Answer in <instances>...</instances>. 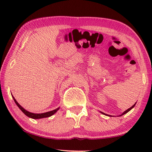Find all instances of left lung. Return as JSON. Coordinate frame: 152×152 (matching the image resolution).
<instances>
[{
  "label": "left lung",
  "instance_id": "obj_1",
  "mask_svg": "<svg viewBox=\"0 0 152 152\" xmlns=\"http://www.w3.org/2000/svg\"><path fill=\"white\" fill-rule=\"evenodd\" d=\"M135 104H136V103H135ZM135 104H133V106H132V107H131V108H129V109H128L127 110H125V111L124 113H123V114H122L121 115H124V114H126V113H128L129 111V110H130L131 109H133V108L135 107ZM102 113V114H103V115H107V114H105V113ZM121 115H120V116H121Z\"/></svg>",
  "mask_w": 152,
  "mask_h": 152
}]
</instances>
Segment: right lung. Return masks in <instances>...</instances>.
<instances>
[{
    "instance_id": "add662e5",
    "label": "right lung",
    "mask_w": 152,
    "mask_h": 152,
    "mask_svg": "<svg viewBox=\"0 0 152 152\" xmlns=\"http://www.w3.org/2000/svg\"><path fill=\"white\" fill-rule=\"evenodd\" d=\"M12 98H13V99H14V101L15 102V103L17 104L18 107H19V109L22 110L23 113L25 115H26L27 117H29L30 118H32V119H42V118L49 117L51 116V115H53L55 113H56V112L58 111V110H59V109H60V108H58V109L51 110V111H49V112L44 113H41V114H35V113H30L29 111H27V110H26L25 109H24L23 108L19 103H18V102H17V101H16V100H15V99L13 96H12Z\"/></svg>"
}]
</instances>
